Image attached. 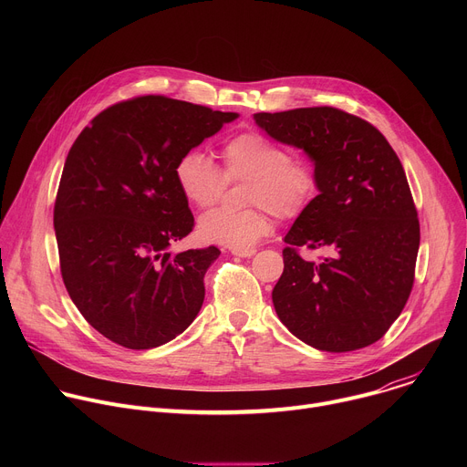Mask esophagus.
Listing matches in <instances>:
<instances>
[{"instance_id": "34e87169", "label": "esophagus", "mask_w": 467, "mask_h": 467, "mask_svg": "<svg viewBox=\"0 0 467 467\" xmlns=\"http://www.w3.org/2000/svg\"><path fill=\"white\" fill-rule=\"evenodd\" d=\"M231 253L234 254V256H242V258H249V256H253L254 253H256V249L254 247H251V249H231Z\"/></svg>"}]
</instances>
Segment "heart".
<instances>
[{
    "instance_id": "obj_1",
    "label": "heart",
    "mask_w": 467,
    "mask_h": 467,
    "mask_svg": "<svg viewBox=\"0 0 467 467\" xmlns=\"http://www.w3.org/2000/svg\"><path fill=\"white\" fill-rule=\"evenodd\" d=\"M222 171L199 150L184 151L175 166L173 179L190 205L207 209L214 205L225 181H247L245 211L214 209L202 216L197 233L205 242L233 249H251L272 233L268 210L279 218L299 216L316 193V171L310 162L292 159L290 151L258 130H245L229 139L222 150Z\"/></svg>"
}]
</instances>
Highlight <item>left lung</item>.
Here are the masks:
<instances>
[{"mask_svg":"<svg viewBox=\"0 0 467 467\" xmlns=\"http://www.w3.org/2000/svg\"><path fill=\"white\" fill-rule=\"evenodd\" d=\"M268 135L314 162L317 195L285 236V272L272 292L279 319L328 353L380 340L414 285L420 220L395 151L366 119L332 107L256 112ZM297 246H327L321 263Z\"/></svg>","mask_w":467,"mask_h":467,"instance_id":"left-lung-1","label":"left lung"}]
</instances>
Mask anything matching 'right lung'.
<instances>
[{"label":"right lung","mask_w":467,"mask_h":467,"mask_svg":"<svg viewBox=\"0 0 467 467\" xmlns=\"http://www.w3.org/2000/svg\"><path fill=\"white\" fill-rule=\"evenodd\" d=\"M236 112L140 96L99 112L64 162L53 227L66 290L110 342L153 349L195 319L220 249L171 253L193 227L173 166Z\"/></svg>","instance_id":"add662e5"}]
</instances>
